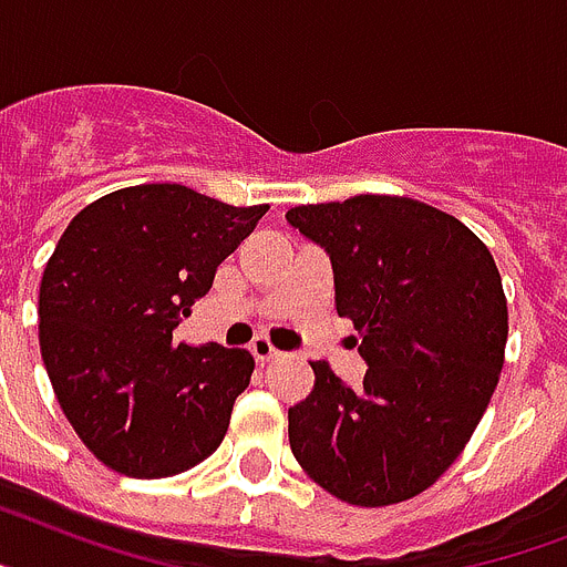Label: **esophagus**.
<instances>
[{
    "instance_id": "obj_1",
    "label": "esophagus",
    "mask_w": 567,
    "mask_h": 567,
    "mask_svg": "<svg viewBox=\"0 0 567 567\" xmlns=\"http://www.w3.org/2000/svg\"><path fill=\"white\" fill-rule=\"evenodd\" d=\"M251 353H255L257 362H272V359L280 357V350L275 348L272 339H266V336H257V339L251 341Z\"/></svg>"
}]
</instances>
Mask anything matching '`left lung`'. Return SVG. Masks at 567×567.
<instances>
[{
	"label": "left lung",
	"mask_w": 567,
	"mask_h": 567,
	"mask_svg": "<svg viewBox=\"0 0 567 567\" xmlns=\"http://www.w3.org/2000/svg\"><path fill=\"white\" fill-rule=\"evenodd\" d=\"M287 219L330 255L336 312L368 362L359 388L310 362L316 385L289 409L295 461L339 502H409L457 461L498 385V266L461 219L409 196L298 205Z\"/></svg>",
	"instance_id": "8db88e82"
}]
</instances>
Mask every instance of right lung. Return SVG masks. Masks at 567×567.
<instances>
[{"instance_id":"1","label":"right lung","mask_w":567,"mask_h":567,"mask_svg":"<svg viewBox=\"0 0 567 567\" xmlns=\"http://www.w3.org/2000/svg\"><path fill=\"white\" fill-rule=\"evenodd\" d=\"M269 205L185 185L112 190L78 214L40 280V353L65 420L130 478H171L214 455L249 350L176 344L173 330Z\"/></svg>"}]
</instances>
